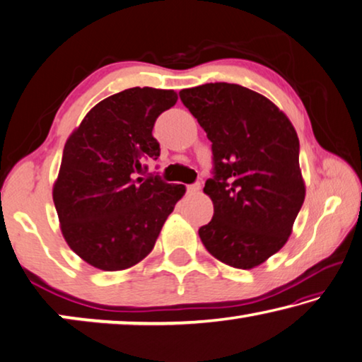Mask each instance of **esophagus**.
I'll list each match as a JSON object with an SVG mask.
<instances>
[{"instance_id": "1", "label": "esophagus", "mask_w": 362, "mask_h": 362, "mask_svg": "<svg viewBox=\"0 0 362 362\" xmlns=\"http://www.w3.org/2000/svg\"><path fill=\"white\" fill-rule=\"evenodd\" d=\"M186 191H187L189 195L197 194L200 191V185H199V182H195V185H189V186H186Z\"/></svg>"}]
</instances>
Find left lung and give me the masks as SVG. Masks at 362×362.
<instances>
[{
    "mask_svg": "<svg viewBox=\"0 0 362 362\" xmlns=\"http://www.w3.org/2000/svg\"><path fill=\"white\" fill-rule=\"evenodd\" d=\"M180 99L211 141L204 192L215 211L199 229L213 257L252 269L279 252L305 200L297 132L269 99L234 83H205Z\"/></svg>",
    "mask_w": 362,
    "mask_h": 362,
    "instance_id": "left-lung-1",
    "label": "left lung"
}]
</instances>
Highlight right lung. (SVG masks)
<instances>
[{
    "label": "right lung",
    "mask_w": 362,
    "mask_h": 362,
    "mask_svg": "<svg viewBox=\"0 0 362 362\" xmlns=\"http://www.w3.org/2000/svg\"><path fill=\"white\" fill-rule=\"evenodd\" d=\"M176 100L173 90L129 88L94 105L65 142L52 199L67 244L94 268L146 258L186 192L158 175L141 177L146 160L160 157L156 120Z\"/></svg>",
    "instance_id": "obj_1"
}]
</instances>
